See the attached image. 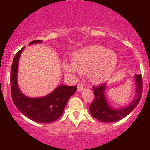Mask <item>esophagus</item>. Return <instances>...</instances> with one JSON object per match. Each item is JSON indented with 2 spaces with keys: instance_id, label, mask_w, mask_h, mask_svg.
<instances>
[{
  "instance_id": "esophagus-1",
  "label": "esophagus",
  "mask_w": 150,
  "mask_h": 150,
  "mask_svg": "<svg viewBox=\"0 0 150 150\" xmlns=\"http://www.w3.org/2000/svg\"><path fill=\"white\" fill-rule=\"evenodd\" d=\"M83 89V84L79 83L78 85V91H81Z\"/></svg>"
}]
</instances>
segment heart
Segmentation results:
<instances>
[{"instance_id":"obj_1","label":"heart","mask_w":150,"mask_h":150,"mask_svg":"<svg viewBox=\"0 0 150 150\" xmlns=\"http://www.w3.org/2000/svg\"><path fill=\"white\" fill-rule=\"evenodd\" d=\"M117 61L115 53L104 46L92 45L75 53L71 58V64L64 62L62 67L68 75L75 77L76 72L88 73L91 81L101 83L111 76Z\"/></svg>"}]
</instances>
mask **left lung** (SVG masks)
Returning <instances> with one entry per match:
<instances>
[{"instance_id":"obj_1","label":"left lung","mask_w":150,"mask_h":150,"mask_svg":"<svg viewBox=\"0 0 150 150\" xmlns=\"http://www.w3.org/2000/svg\"><path fill=\"white\" fill-rule=\"evenodd\" d=\"M135 83L137 85V97L129 106L120 109H113L107 103L104 96L105 84L100 85L97 87H93L94 99L89 107L91 115L94 118L103 122L118 121L128 115L137 107L142 97L143 88L142 75H135Z\"/></svg>"}]
</instances>
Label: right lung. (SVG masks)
Here are the masks:
<instances>
[{"mask_svg":"<svg viewBox=\"0 0 150 150\" xmlns=\"http://www.w3.org/2000/svg\"><path fill=\"white\" fill-rule=\"evenodd\" d=\"M39 43H42V40H33L29 45ZM24 48L16 54L11 69V91L13 104L24 115L33 121L41 123L55 121L62 116L68 100L76 91L77 86L62 85L43 97L30 98L25 96L17 83L19 59Z\"/></svg>","mask_w":150,"mask_h":150,"instance_id":"add662e5","label":"right lung"}]
</instances>
